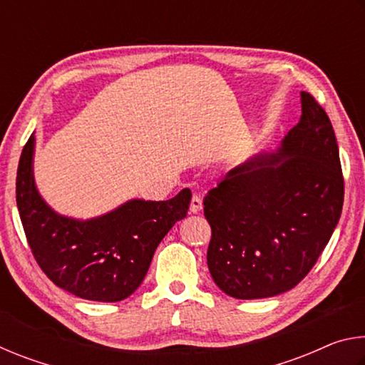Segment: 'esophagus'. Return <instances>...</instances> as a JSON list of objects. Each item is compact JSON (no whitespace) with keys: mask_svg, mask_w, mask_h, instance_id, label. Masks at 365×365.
<instances>
[{"mask_svg":"<svg viewBox=\"0 0 365 365\" xmlns=\"http://www.w3.org/2000/svg\"><path fill=\"white\" fill-rule=\"evenodd\" d=\"M202 209V200L200 195H193L191 196V201H190V212L197 214Z\"/></svg>","mask_w":365,"mask_h":365,"instance_id":"obj_1","label":"esophagus"}]
</instances>
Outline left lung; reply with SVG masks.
<instances>
[{"instance_id": "1", "label": "left lung", "mask_w": 365, "mask_h": 365, "mask_svg": "<svg viewBox=\"0 0 365 365\" xmlns=\"http://www.w3.org/2000/svg\"><path fill=\"white\" fill-rule=\"evenodd\" d=\"M301 119L277 153L232 169L206 195L207 267L237 299L294 288L329 243L343 209L344 182L331 122L301 93Z\"/></svg>"}]
</instances>
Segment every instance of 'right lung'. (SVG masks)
<instances>
[{"mask_svg":"<svg viewBox=\"0 0 365 365\" xmlns=\"http://www.w3.org/2000/svg\"><path fill=\"white\" fill-rule=\"evenodd\" d=\"M35 137L24 146L16 201L35 261L54 285L78 298L115 302L143 282L158 245L187 217L191 191L168 201L130 200L90 220L64 217L49 207L34 180Z\"/></svg>","mask_w":365,"mask_h":365,"instance_id":"add662e5","label":"right lung"}]
</instances>
